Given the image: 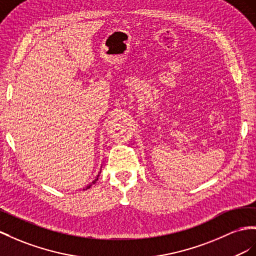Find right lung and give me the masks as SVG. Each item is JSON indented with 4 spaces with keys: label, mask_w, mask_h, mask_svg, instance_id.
Listing matches in <instances>:
<instances>
[{
    "label": "right lung",
    "mask_w": 256,
    "mask_h": 256,
    "mask_svg": "<svg viewBox=\"0 0 256 256\" xmlns=\"http://www.w3.org/2000/svg\"><path fill=\"white\" fill-rule=\"evenodd\" d=\"M98 176H100V175H98ZM98 176H97V178H96V180H94V182H93V184H95V182H96V180H98ZM90 186H92V185H88V187H86V188H85V189H88V188H90ZM83 190H84V189H83Z\"/></svg>",
    "instance_id": "obj_1"
}]
</instances>
